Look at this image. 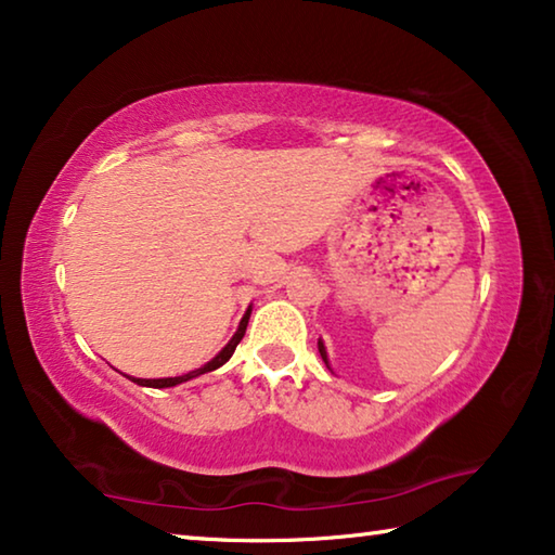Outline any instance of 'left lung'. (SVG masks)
Listing matches in <instances>:
<instances>
[{"label":"left lung","instance_id":"left-lung-1","mask_svg":"<svg viewBox=\"0 0 555 555\" xmlns=\"http://www.w3.org/2000/svg\"><path fill=\"white\" fill-rule=\"evenodd\" d=\"M318 352H321V357H323V362L327 364V352H325V345H323L321 340H318Z\"/></svg>","mask_w":555,"mask_h":555}]
</instances>
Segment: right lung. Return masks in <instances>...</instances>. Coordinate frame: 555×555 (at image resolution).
Segmentation results:
<instances>
[{
  "label": "right lung",
  "mask_w": 555,
  "mask_h": 555,
  "mask_svg": "<svg viewBox=\"0 0 555 555\" xmlns=\"http://www.w3.org/2000/svg\"><path fill=\"white\" fill-rule=\"evenodd\" d=\"M249 313H251V311H247V315L242 318V323H240V327H237V333H234V335H232V340L222 347L220 354H218V357H212V360H210L208 364H203L201 370L188 372V374H183V377H168V379H131V382L142 384V387H154V389H162V387H176V384L188 382V379H193V377H198V374H205V372H212V370L222 367V364L228 362L230 357H232L234 347H237V345H240V340L244 337V331H247V323H249Z\"/></svg>",
  "instance_id": "obj_1"
}]
</instances>
